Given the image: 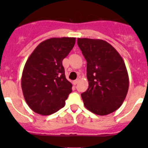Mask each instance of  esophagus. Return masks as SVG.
<instances>
[{
    "instance_id": "34e87169",
    "label": "esophagus",
    "mask_w": 148,
    "mask_h": 148,
    "mask_svg": "<svg viewBox=\"0 0 148 148\" xmlns=\"http://www.w3.org/2000/svg\"><path fill=\"white\" fill-rule=\"evenodd\" d=\"M79 79H76V80H74V81H73L72 82V84L74 85H76L77 83L79 82Z\"/></svg>"
}]
</instances>
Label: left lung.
<instances>
[{
	"instance_id": "1",
	"label": "left lung",
	"mask_w": 148,
	"mask_h": 148,
	"mask_svg": "<svg viewBox=\"0 0 148 148\" xmlns=\"http://www.w3.org/2000/svg\"><path fill=\"white\" fill-rule=\"evenodd\" d=\"M77 44L87 62L89 86L81 95L85 107L101 116L116 111L129 88L127 70L122 56L104 40L78 38Z\"/></svg>"
}]
</instances>
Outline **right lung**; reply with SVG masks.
<instances>
[{"label":"right lung","mask_w":148,"mask_h":148,"mask_svg":"<svg viewBox=\"0 0 148 148\" xmlns=\"http://www.w3.org/2000/svg\"><path fill=\"white\" fill-rule=\"evenodd\" d=\"M76 38H51L38 44L23 68L21 88L30 108L50 115L64 107L72 84L66 78L62 61L75 44Z\"/></svg>","instance_id":"1"}]
</instances>
